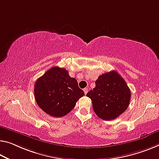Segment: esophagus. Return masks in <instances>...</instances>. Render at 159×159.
<instances>
[{
    "label": "esophagus",
    "instance_id": "obj_1",
    "mask_svg": "<svg viewBox=\"0 0 159 159\" xmlns=\"http://www.w3.org/2000/svg\"><path fill=\"white\" fill-rule=\"evenodd\" d=\"M83 91H84V94H87V93L88 92V89H87V88H84V89H83Z\"/></svg>",
    "mask_w": 159,
    "mask_h": 159
}]
</instances>
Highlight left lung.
Listing matches in <instances>:
<instances>
[{"label":"left lung","mask_w":159,"mask_h":159,"mask_svg":"<svg viewBox=\"0 0 159 159\" xmlns=\"http://www.w3.org/2000/svg\"><path fill=\"white\" fill-rule=\"evenodd\" d=\"M96 86L87 94L91 99L95 114L105 121L115 119L128 108L131 91L123 78L116 71L102 75Z\"/></svg>","instance_id":"1"}]
</instances>
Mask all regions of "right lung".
<instances>
[{
    "label": "right lung",
    "instance_id": "1",
    "mask_svg": "<svg viewBox=\"0 0 159 159\" xmlns=\"http://www.w3.org/2000/svg\"><path fill=\"white\" fill-rule=\"evenodd\" d=\"M34 94L42 110L52 116L62 117L72 111L84 92L67 70L53 67L36 80Z\"/></svg>",
    "mask_w": 159,
    "mask_h": 159
}]
</instances>
